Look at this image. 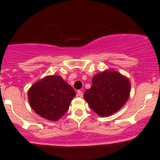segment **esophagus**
I'll return each mask as SVG.
<instances>
[{"label": "esophagus", "mask_w": 160, "mask_h": 160, "mask_svg": "<svg viewBox=\"0 0 160 160\" xmlns=\"http://www.w3.org/2000/svg\"><path fill=\"white\" fill-rule=\"evenodd\" d=\"M83 93L82 90H77V96L80 97V98H82V97H83Z\"/></svg>", "instance_id": "34e87169"}]
</instances>
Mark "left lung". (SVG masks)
Instances as JSON below:
<instances>
[{"label":"left lung","instance_id":"1","mask_svg":"<svg viewBox=\"0 0 160 160\" xmlns=\"http://www.w3.org/2000/svg\"><path fill=\"white\" fill-rule=\"evenodd\" d=\"M131 83L117 71L105 70L95 75L92 86L83 94L90 108L101 117L120 110L129 98Z\"/></svg>","mask_w":160,"mask_h":160}]
</instances>
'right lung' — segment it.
<instances>
[{"label": "right lung", "instance_id": "right-lung-1", "mask_svg": "<svg viewBox=\"0 0 160 160\" xmlns=\"http://www.w3.org/2000/svg\"><path fill=\"white\" fill-rule=\"evenodd\" d=\"M76 92L60 76H48L28 90V101L35 113L49 121H58L68 111Z\"/></svg>", "mask_w": 160, "mask_h": 160}]
</instances>
